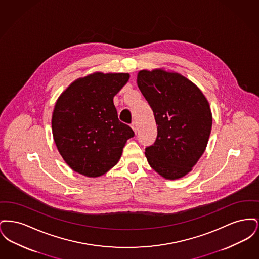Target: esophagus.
Instances as JSON below:
<instances>
[{
    "mask_svg": "<svg viewBox=\"0 0 259 259\" xmlns=\"http://www.w3.org/2000/svg\"><path fill=\"white\" fill-rule=\"evenodd\" d=\"M131 127H132V129L134 130V132L137 133V131H138V126H137V123H136L135 121H133L132 124H131Z\"/></svg>",
    "mask_w": 259,
    "mask_h": 259,
    "instance_id": "1",
    "label": "esophagus"
}]
</instances>
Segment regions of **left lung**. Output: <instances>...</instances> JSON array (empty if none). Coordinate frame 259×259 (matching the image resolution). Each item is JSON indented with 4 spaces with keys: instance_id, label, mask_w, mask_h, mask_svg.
Returning a JSON list of instances; mask_svg holds the SVG:
<instances>
[{
    "instance_id": "8db88e82",
    "label": "left lung",
    "mask_w": 259,
    "mask_h": 259,
    "mask_svg": "<svg viewBox=\"0 0 259 259\" xmlns=\"http://www.w3.org/2000/svg\"><path fill=\"white\" fill-rule=\"evenodd\" d=\"M137 83L157 125L156 141L146 148L148 164L166 180L185 177L208 145L212 124L208 100L188 78L162 69L140 71Z\"/></svg>"
}]
</instances>
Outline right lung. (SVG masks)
I'll return each mask as SVG.
<instances>
[{
    "mask_svg": "<svg viewBox=\"0 0 259 259\" xmlns=\"http://www.w3.org/2000/svg\"><path fill=\"white\" fill-rule=\"evenodd\" d=\"M125 73L77 78L57 100L51 119L55 145L74 172L96 178L121 157L134 131L118 119L113 97L127 83Z\"/></svg>",
    "mask_w": 259,
    "mask_h": 259,
    "instance_id": "right-lung-1",
    "label": "right lung"
}]
</instances>
